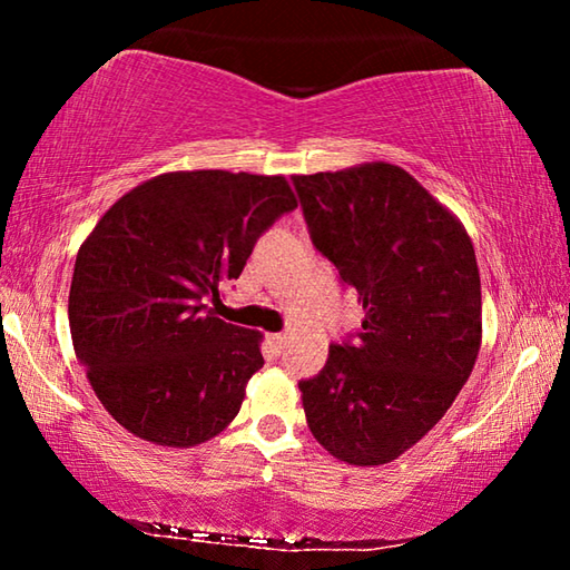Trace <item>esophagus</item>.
<instances>
[{
  "mask_svg": "<svg viewBox=\"0 0 570 570\" xmlns=\"http://www.w3.org/2000/svg\"><path fill=\"white\" fill-rule=\"evenodd\" d=\"M268 340H272V346H274L276 352H282L284 346H286V334H272V336H268Z\"/></svg>",
  "mask_w": 570,
  "mask_h": 570,
  "instance_id": "obj_1",
  "label": "esophagus"
}]
</instances>
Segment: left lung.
<instances>
[{
    "label": "left lung",
    "mask_w": 570,
    "mask_h": 570,
    "mask_svg": "<svg viewBox=\"0 0 570 570\" xmlns=\"http://www.w3.org/2000/svg\"><path fill=\"white\" fill-rule=\"evenodd\" d=\"M314 246L360 294L354 344L298 382L316 442L346 465H384L455 402L482 342L475 248L462 220L392 163L294 176Z\"/></svg>",
    "instance_id": "8db88e82"
}]
</instances>
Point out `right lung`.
I'll return each instance as SVG.
<instances>
[{"label":"right lung","instance_id":"add662e5","mask_svg":"<svg viewBox=\"0 0 570 570\" xmlns=\"http://www.w3.org/2000/svg\"><path fill=\"white\" fill-rule=\"evenodd\" d=\"M296 208L284 176L173 170L142 180L82 240L70 286L77 360L135 438L196 448L224 432L264 366V334L206 308L256 238Z\"/></svg>","mask_w":570,"mask_h":570}]
</instances>
